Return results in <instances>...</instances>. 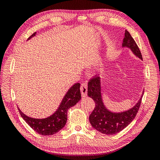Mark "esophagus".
<instances>
[{"label":"esophagus","mask_w":160,"mask_h":160,"mask_svg":"<svg viewBox=\"0 0 160 160\" xmlns=\"http://www.w3.org/2000/svg\"><path fill=\"white\" fill-rule=\"evenodd\" d=\"M80 92L82 97H85L87 95V93H88V84L85 82L81 84Z\"/></svg>","instance_id":"1"}]
</instances>
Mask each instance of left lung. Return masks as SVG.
Listing matches in <instances>:
<instances>
[{
    "instance_id": "8db88e82",
    "label": "left lung",
    "mask_w": 160,
    "mask_h": 160,
    "mask_svg": "<svg viewBox=\"0 0 160 160\" xmlns=\"http://www.w3.org/2000/svg\"><path fill=\"white\" fill-rule=\"evenodd\" d=\"M123 47L131 48L135 56L142 60V54L133 38L126 30L123 40ZM88 94L95 103L92 112L89 117L91 125L94 129L106 135L118 133L128 126L136 116L141 104L142 94L135 106L128 111L120 113H113L108 110L104 106L102 99L101 82L99 76L91 78L88 82Z\"/></svg>"
}]
</instances>
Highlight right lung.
Here are the masks:
<instances>
[{
    "label": "right lung",
    "mask_w": 160,
    "mask_h": 160,
    "mask_svg": "<svg viewBox=\"0 0 160 160\" xmlns=\"http://www.w3.org/2000/svg\"><path fill=\"white\" fill-rule=\"evenodd\" d=\"M36 32L32 34L29 39L35 36ZM80 83H75L67 92L60 106L56 112L49 117L46 118H34L23 113L18 108L19 112L26 123L38 133L42 135H52L63 128L67 121V112L70 107H73L81 99Z\"/></svg>",
    "instance_id": "right-lung-1"
}]
</instances>
